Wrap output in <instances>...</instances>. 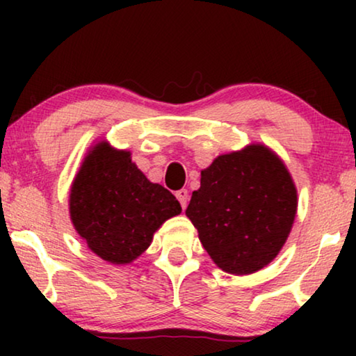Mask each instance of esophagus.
<instances>
[{"instance_id": "esophagus-1", "label": "esophagus", "mask_w": 356, "mask_h": 356, "mask_svg": "<svg viewBox=\"0 0 356 356\" xmlns=\"http://www.w3.org/2000/svg\"><path fill=\"white\" fill-rule=\"evenodd\" d=\"M188 197H189L188 189H179V191H177V199L179 201V204H181V207H183V209H186Z\"/></svg>"}]
</instances>
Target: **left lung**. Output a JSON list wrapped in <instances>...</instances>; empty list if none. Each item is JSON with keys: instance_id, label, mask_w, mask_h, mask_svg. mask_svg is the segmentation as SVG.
<instances>
[{"instance_id": "obj_1", "label": "left lung", "mask_w": 356, "mask_h": 356, "mask_svg": "<svg viewBox=\"0 0 356 356\" xmlns=\"http://www.w3.org/2000/svg\"><path fill=\"white\" fill-rule=\"evenodd\" d=\"M298 194L274 150L250 144L201 172L186 216L222 270L248 275L270 264L293 227Z\"/></svg>"}]
</instances>
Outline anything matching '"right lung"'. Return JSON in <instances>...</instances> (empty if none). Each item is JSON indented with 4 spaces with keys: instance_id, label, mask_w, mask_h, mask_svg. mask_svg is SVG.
<instances>
[{
    "instance_id": "1",
    "label": "right lung",
    "mask_w": 356,
    "mask_h": 356,
    "mask_svg": "<svg viewBox=\"0 0 356 356\" xmlns=\"http://www.w3.org/2000/svg\"><path fill=\"white\" fill-rule=\"evenodd\" d=\"M181 206L136 167L129 150L92 145L72 179L70 217L87 248L110 264H131Z\"/></svg>"
}]
</instances>
